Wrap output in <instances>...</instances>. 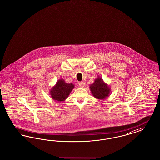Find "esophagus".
Returning <instances> with one entry per match:
<instances>
[{"label":"esophagus","mask_w":160,"mask_h":160,"mask_svg":"<svg viewBox=\"0 0 160 160\" xmlns=\"http://www.w3.org/2000/svg\"><path fill=\"white\" fill-rule=\"evenodd\" d=\"M78 85H79V86L81 87V88H84V87L85 86V83L83 82H80V83H78Z\"/></svg>","instance_id":"34e87169"}]
</instances>
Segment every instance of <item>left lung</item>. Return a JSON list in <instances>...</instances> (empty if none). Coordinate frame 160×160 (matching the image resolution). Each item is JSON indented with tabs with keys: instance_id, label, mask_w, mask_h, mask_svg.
I'll list each match as a JSON object with an SVG mask.
<instances>
[{
	"instance_id": "obj_1",
	"label": "left lung",
	"mask_w": 160,
	"mask_h": 160,
	"mask_svg": "<svg viewBox=\"0 0 160 160\" xmlns=\"http://www.w3.org/2000/svg\"><path fill=\"white\" fill-rule=\"evenodd\" d=\"M93 96L97 99L107 98L111 92L110 87L106 83L101 77H97L93 82L89 86Z\"/></svg>"
}]
</instances>
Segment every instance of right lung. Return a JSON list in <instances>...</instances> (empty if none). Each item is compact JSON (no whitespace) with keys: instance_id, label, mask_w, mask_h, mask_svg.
<instances>
[{"instance_id":"obj_1","label":"right lung","mask_w":160,"mask_h":160,"mask_svg":"<svg viewBox=\"0 0 160 160\" xmlns=\"http://www.w3.org/2000/svg\"><path fill=\"white\" fill-rule=\"evenodd\" d=\"M74 84L67 83L63 78L58 80L51 89L50 94L52 99L57 101H64L68 97L70 93L74 88Z\"/></svg>"}]
</instances>
